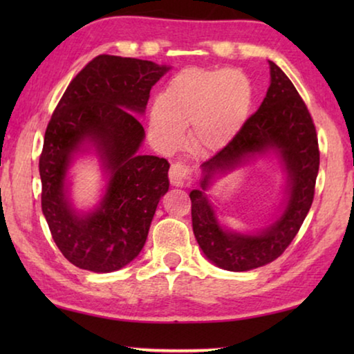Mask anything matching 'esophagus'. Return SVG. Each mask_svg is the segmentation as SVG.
<instances>
[{
	"label": "esophagus",
	"instance_id": "obj_1",
	"mask_svg": "<svg viewBox=\"0 0 354 354\" xmlns=\"http://www.w3.org/2000/svg\"><path fill=\"white\" fill-rule=\"evenodd\" d=\"M192 171L183 162H175L170 167V183L176 187H184L190 183Z\"/></svg>",
	"mask_w": 354,
	"mask_h": 354
}]
</instances>
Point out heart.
<instances>
[{
	"label": "heart",
	"instance_id": "b5f03b06",
	"mask_svg": "<svg viewBox=\"0 0 354 354\" xmlns=\"http://www.w3.org/2000/svg\"><path fill=\"white\" fill-rule=\"evenodd\" d=\"M250 81L234 70H184L167 84L149 115L160 143L176 147L183 128L200 151H217L236 139L251 109Z\"/></svg>",
	"mask_w": 354,
	"mask_h": 354
}]
</instances>
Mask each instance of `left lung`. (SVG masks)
I'll use <instances>...</instances> for the list:
<instances>
[{
    "instance_id": "left-lung-1",
    "label": "left lung",
    "mask_w": 354,
    "mask_h": 354,
    "mask_svg": "<svg viewBox=\"0 0 354 354\" xmlns=\"http://www.w3.org/2000/svg\"><path fill=\"white\" fill-rule=\"evenodd\" d=\"M268 65L270 86L259 109L230 145L201 164V189L189 194L196 242L209 261L230 272L253 270L283 254L314 200L320 153L313 118L284 71L272 61ZM270 155L286 175L285 201L277 217L259 232L239 233L221 225L205 194L214 178Z\"/></svg>"
}]
</instances>
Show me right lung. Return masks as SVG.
<instances>
[{
  "label": "right lung",
  "mask_w": 354,
  "mask_h": 354,
  "mask_svg": "<svg viewBox=\"0 0 354 354\" xmlns=\"http://www.w3.org/2000/svg\"><path fill=\"white\" fill-rule=\"evenodd\" d=\"M171 67L134 57L101 55L62 95L48 123L39 170L41 212L57 248L73 266L115 272L147 242L160 196L169 190L167 159L139 154L149 91ZM97 154L106 185L88 212L71 198L69 167L80 153Z\"/></svg>",
  "instance_id": "1"
}]
</instances>
